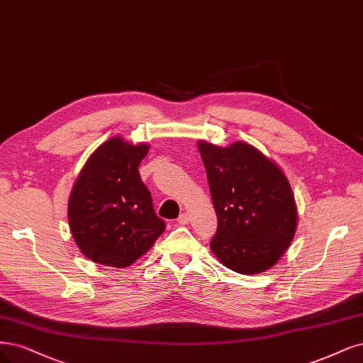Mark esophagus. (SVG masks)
<instances>
[{"instance_id": "34e87169", "label": "esophagus", "mask_w": 363, "mask_h": 363, "mask_svg": "<svg viewBox=\"0 0 363 363\" xmlns=\"http://www.w3.org/2000/svg\"><path fill=\"white\" fill-rule=\"evenodd\" d=\"M187 222H189V216H187L186 213H182V215L179 216V219H177V223H179V225H186Z\"/></svg>"}]
</instances>
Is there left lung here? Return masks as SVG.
Wrapping results in <instances>:
<instances>
[{
  "label": "left lung",
  "instance_id": "left-lung-1",
  "mask_svg": "<svg viewBox=\"0 0 363 363\" xmlns=\"http://www.w3.org/2000/svg\"><path fill=\"white\" fill-rule=\"evenodd\" d=\"M218 230L210 249L223 266L255 274L274 266L290 246L297 211L284 172L252 145L198 143Z\"/></svg>",
  "mask_w": 363,
  "mask_h": 363
}]
</instances>
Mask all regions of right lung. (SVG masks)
Wrapping results in <instances>:
<instances>
[{
  "label": "right lung",
  "instance_id": "add662e5",
  "mask_svg": "<svg viewBox=\"0 0 363 363\" xmlns=\"http://www.w3.org/2000/svg\"><path fill=\"white\" fill-rule=\"evenodd\" d=\"M147 144L111 138L86 160L69 199V225L81 252L94 262L128 267L165 231L138 167Z\"/></svg>",
  "mask_w": 363,
  "mask_h": 363
}]
</instances>
